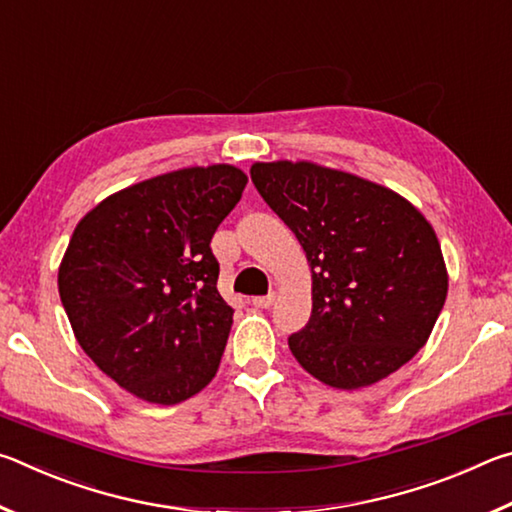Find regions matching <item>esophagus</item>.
Returning <instances> with one entry per match:
<instances>
[{
    "mask_svg": "<svg viewBox=\"0 0 512 512\" xmlns=\"http://www.w3.org/2000/svg\"><path fill=\"white\" fill-rule=\"evenodd\" d=\"M250 302H253V307H257V309H268L275 302V293H268V296H257Z\"/></svg>",
    "mask_w": 512,
    "mask_h": 512,
    "instance_id": "esophagus-1",
    "label": "esophagus"
}]
</instances>
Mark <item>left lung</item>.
<instances>
[{"label": "left lung", "mask_w": 512, "mask_h": 512, "mask_svg": "<svg viewBox=\"0 0 512 512\" xmlns=\"http://www.w3.org/2000/svg\"><path fill=\"white\" fill-rule=\"evenodd\" d=\"M250 178L311 266V318L289 336L300 366L354 391L411 361L447 298L431 223L393 189L314 162H255Z\"/></svg>", "instance_id": "8db88e82"}]
</instances>
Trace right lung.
Segmentation results:
<instances>
[{
    "mask_svg": "<svg viewBox=\"0 0 512 512\" xmlns=\"http://www.w3.org/2000/svg\"><path fill=\"white\" fill-rule=\"evenodd\" d=\"M248 183L232 164L189 167L108 196L58 268L83 352L121 388L178 404L210 384L232 327L210 241Z\"/></svg>",
    "mask_w": 512,
    "mask_h": 512,
    "instance_id": "obj_1",
    "label": "right lung"
}]
</instances>
